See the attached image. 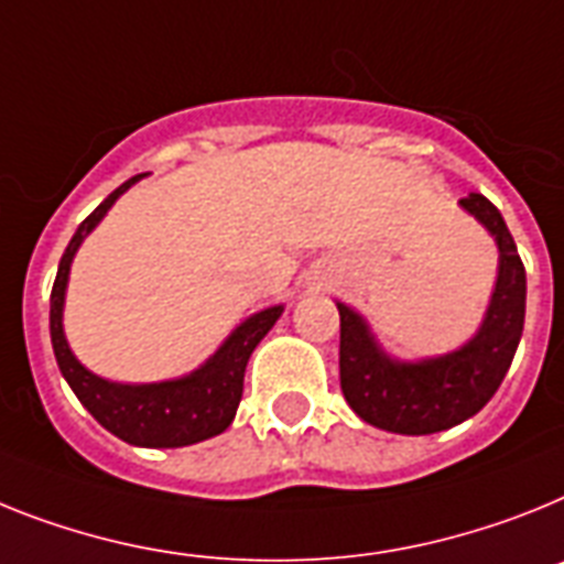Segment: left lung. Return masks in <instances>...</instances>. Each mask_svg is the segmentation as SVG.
<instances>
[{"instance_id":"8db88e82","label":"left lung","mask_w":564,"mask_h":564,"mask_svg":"<svg viewBox=\"0 0 564 564\" xmlns=\"http://www.w3.org/2000/svg\"><path fill=\"white\" fill-rule=\"evenodd\" d=\"M499 246V274L479 333L465 347L424 361H399L381 349L367 321L347 304L340 315V390L355 415L387 433L430 435L476 415L508 376L524 326V267L505 217L485 194L462 197Z\"/></svg>"}]
</instances>
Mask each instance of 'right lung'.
I'll return each instance as SVG.
<instances>
[{"mask_svg": "<svg viewBox=\"0 0 564 564\" xmlns=\"http://www.w3.org/2000/svg\"><path fill=\"white\" fill-rule=\"evenodd\" d=\"M137 177L126 180L120 188H113L106 200L99 203L91 215L85 217L74 231L68 249H65L59 269H56L54 290H51V344H54L59 372L68 381L83 406L94 419L122 442L134 447H186V444L206 442L212 435H220L238 413L240 395H243V372L249 355L254 352L263 335L281 318L283 306H269L243 321V324L220 344L209 361L200 364L188 376L158 381V384H117L108 378L94 376L70 352L63 329L65 290H68V272L74 263L79 243L85 235H91L97 224L108 215L117 197L134 186Z\"/></svg>", "mask_w": 564, "mask_h": 564, "instance_id": "obj_1", "label": "right lung"}]
</instances>
